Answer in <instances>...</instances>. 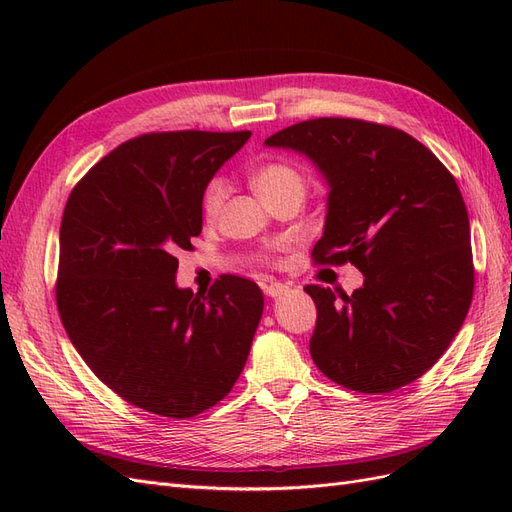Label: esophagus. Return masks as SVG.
<instances>
[{
	"label": "esophagus",
	"mask_w": 512,
	"mask_h": 512,
	"mask_svg": "<svg viewBox=\"0 0 512 512\" xmlns=\"http://www.w3.org/2000/svg\"><path fill=\"white\" fill-rule=\"evenodd\" d=\"M286 284H282V282H269V284H265V286H262V290H265V294H267V297H280V294H284L286 292Z\"/></svg>",
	"instance_id": "esophagus-1"
}]
</instances>
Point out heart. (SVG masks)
<instances>
[{"mask_svg":"<svg viewBox=\"0 0 512 512\" xmlns=\"http://www.w3.org/2000/svg\"><path fill=\"white\" fill-rule=\"evenodd\" d=\"M252 183H254V190L262 200H265V203H271L273 198H280L284 194H305L303 173L297 166L284 160H273L258 166L252 175ZM226 194H228L226 181L220 177L211 179L205 185L203 196H200V211H203V218L207 222H215L220 218L226 203ZM260 260L269 262V265L280 262V258H277L273 252L260 254Z\"/></svg>","mask_w":512,"mask_h":512,"instance_id":"obj_1","label":"heart"}]
</instances>
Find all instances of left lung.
Wrapping results in <instances>:
<instances>
[{"label": "left lung", "instance_id": "obj_1", "mask_svg": "<svg viewBox=\"0 0 512 512\" xmlns=\"http://www.w3.org/2000/svg\"><path fill=\"white\" fill-rule=\"evenodd\" d=\"M329 183L314 265H354L359 290L316 284L309 354L329 380L391 393L433 367L468 316L474 292L470 220L455 177L414 136L382 123L318 117L269 136Z\"/></svg>", "mask_w": 512, "mask_h": 512}]
</instances>
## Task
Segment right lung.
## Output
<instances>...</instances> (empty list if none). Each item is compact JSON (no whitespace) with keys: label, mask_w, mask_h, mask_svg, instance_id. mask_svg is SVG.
Returning <instances> with one entry per match:
<instances>
[{"label":"right lung","mask_w":512,"mask_h":512,"mask_svg":"<svg viewBox=\"0 0 512 512\" xmlns=\"http://www.w3.org/2000/svg\"><path fill=\"white\" fill-rule=\"evenodd\" d=\"M252 132H149L74 185L59 228V318L89 369L128 404L192 418L235 386L262 316L260 288L220 275L181 290L200 196Z\"/></svg>","instance_id":"right-lung-1"}]
</instances>
